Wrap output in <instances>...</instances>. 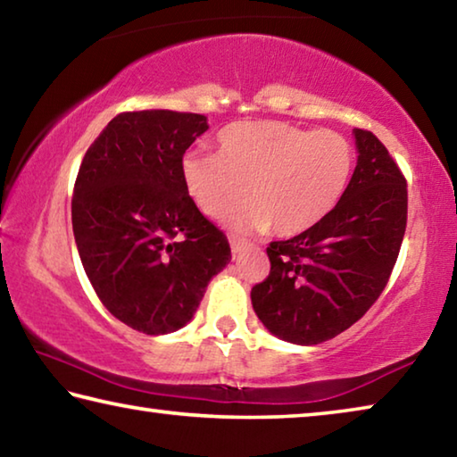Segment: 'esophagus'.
Here are the masks:
<instances>
[{
  "label": "esophagus",
  "instance_id": "esophagus-1",
  "mask_svg": "<svg viewBox=\"0 0 457 457\" xmlns=\"http://www.w3.org/2000/svg\"><path fill=\"white\" fill-rule=\"evenodd\" d=\"M229 245H231V253H234V256H237V253L244 250V245H245V242H244V239H242V237L229 236Z\"/></svg>",
  "mask_w": 457,
  "mask_h": 457
}]
</instances>
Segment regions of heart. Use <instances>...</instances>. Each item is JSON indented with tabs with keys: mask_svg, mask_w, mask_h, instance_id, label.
I'll return each instance as SVG.
<instances>
[{
	"mask_svg": "<svg viewBox=\"0 0 457 457\" xmlns=\"http://www.w3.org/2000/svg\"><path fill=\"white\" fill-rule=\"evenodd\" d=\"M354 169V146L335 130L294 127L282 120L234 122L218 135V153L187 151L181 179L210 218L237 199L252 201L231 213V226L268 228L296 236L335 210Z\"/></svg>",
	"mask_w": 457,
	"mask_h": 457,
	"instance_id": "obj_1",
	"label": "heart"
}]
</instances>
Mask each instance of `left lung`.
Returning a JSON list of instances; mask_svg holds the SVG:
<instances>
[{
	"label": "left lung",
	"mask_w": 457,
	"mask_h": 457,
	"mask_svg": "<svg viewBox=\"0 0 457 457\" xmlns=\"http://www.w3.org/2000/svg\"><path fill=\"white\" fill-rule=\"evenodd\" d=\"M359 161L343 199L303 234L268 247L270 274L252 288L258 319L294 345H319L381 296L407 226V181L378 138L354 129Z\"/></svg>",
	"instance_id": "1"
}]
</instances>
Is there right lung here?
Returning <instances> with one entry per match:
<instances>
[{
  "mask_svg": "<svg viewBox=\"0 0 457 457\" xmlns=\"http://www.w3.org/2000/svg\"><path fill=\"white\" fill-rule=\"evenodd\" d=\"M204 114L120 112L84 154L72 229L84 272L114 319L145 335L185 327L231 260L223 231L197 210L181 159Z\"/></svg>",
  "mask_w": 457,
  "mask_h": 457,
  "instance_id": "right-lung-1",
  "label": "right lung"
}]
</instances>
